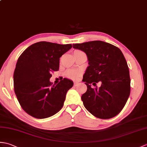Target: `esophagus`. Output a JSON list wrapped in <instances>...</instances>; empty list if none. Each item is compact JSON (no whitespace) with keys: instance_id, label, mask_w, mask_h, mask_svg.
Returning <instances> with one entry per match:
<instances>
[{"instance_id":"1","label":"esophagus","mask_w":147,"mask_h":147,"mask_svg":"<svg viewBox=\"0 0 147 147\" xmlns=\"http://www.w3.org/2000/svg\"><path fill=\"white\" fill-rule=\"evenodd\" d=\"M78 84H79V83H78V82H74V86H77L78 85Z\"/></svg>"}]
</instances>
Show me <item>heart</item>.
Wrapping results in <instances>:
<instances>
[{"label": "heart", "instance_id": "obj_1", "mask_svg": "<svg viewBox=\"0 0 147 147\" xmlns=\"http://www.w3.org/2000/svg\"><path fill=\"white\" fill-rule=\"evenodd\" d=\"M76 51H75L74 52H76ZM65 75L67 78H69V79L76 80L81 75V72L80 71L69 69L66 71Z\"/></svg>", "mask_w": 147, "mask_h": 147}]
</instances>
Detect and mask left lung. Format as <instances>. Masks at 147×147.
<instances>
[{
	"label": "left lung",
	"mask_w": 147,
	"mask_h": 147,
	"mask_svg": "<svg viewBox=\"0 0 147 147\" xmlns=\"http://www.w3.org/2000/svg\"><path fill=\"white\" fill-rule=\"evenodd\" d=\"M73 48L86 53L88 66L83 81L87 91L81 96L86 110L94 117L109 119L123 108L130 93V78L125 58L121 50L101 40L73 44ZM100 81V88L96 83ZM96 86L94 88L91 84Z\"/></svg>",
	"instance_id": "obj_1"
}]
</instances>
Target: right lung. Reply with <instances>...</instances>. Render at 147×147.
Segmentation results:
<instances>
[{
	"mask_svg": "<svg viewBox=\"0 0 147 147\" xmlns=\"http://www.w3.org/2000/svg\"><path fill=\"white\" fill-rule=\"evenodd\" d=\"M71 47V44L38 42L27 47L19 57L13 73V87L19 103L27 114L46 118L63 107L73 82L64 78L52 86L49 80L51 73L59 70V58Z\"/></svg>",
	"mask_w": 147,
	"mask_h": 147,
	"instance_id": "1",
	"label": "right lung"
}]
</instances>
